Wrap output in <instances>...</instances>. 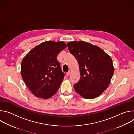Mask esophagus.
<instances>
[{
	"label": "esophagus",
	"instance_id": "obj_1",
	"mask_svg": "<svg viewBox=\"0 0 134 134\" xmlns=\"http://www.w3.org/2000/svg\"><path fill=\"white\" fill-rule=\"evenodd\" d=\"M70 74H71V71L69 70V71H68L67 72L66 75H67V76H69Z\"/></svg>",
	"mask_w": 134,
	"mask_h": 134
}]
</instances>
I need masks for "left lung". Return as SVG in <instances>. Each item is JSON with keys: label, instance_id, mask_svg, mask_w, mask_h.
Listing matches in <instances>:
<instances>
[{"label": "left lung", "instance_id": "8db88e82", "mask_svg": "<svg viewBox=\"0 0 134 134\" xmlns=\"http://www.w3.org/2000/svg\"><path fill=\"white\" fill-rule=\"evenodd\" d=\"M69 52L77 59L81 77L74 85L85 99H94L109 86L114 69L111 57L97 46L85 41L67 43Z\"/></svg>", "mask_w": 134, "mask_h": 134}]
</instances>
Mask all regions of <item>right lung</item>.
Returning a JSON list of instances; mask_svg holds the SVG:
<instances>
[{"label": "right lung", "mask_w": 134, "mask_h": 134, "mask_svg": "<svg viewBox=\"0 0 134 134\" xmlns=\"http://www.w3.org/2000/svg\"><path fill=\"white\" fill-rule=\"evenodd\" d=\"M66 47L63 41H48L35 47L24 57L22 77L36 97L49 99L58 91L64 74L57 57Z\"/></svg>", "instance_id": "1"}]
</instances>
